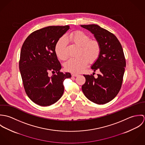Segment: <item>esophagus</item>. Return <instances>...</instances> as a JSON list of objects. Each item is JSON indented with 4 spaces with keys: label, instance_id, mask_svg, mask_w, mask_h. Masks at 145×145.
<instances>
[{
    "label": "esophagus",
    "instance_id": "34e87169",
    "mask_svg": "<svg viewBox=\"0 0 145 145\" xmlns=\"http://www.w3.org/2000/svg\"><path fill=\"white\" fill-rule=\"evenodd\" d=\"M79 75L77 74H75V73H72L71 74V76H74V77H76V76H78Z\"/></svg>",
    "mask_w": 145,
    "mask_h": 145
}]
</instances>
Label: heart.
<instances>
[{"mask_svg": "<svg viewBox=\"0 0 145 145\" xmlns=\"http://www.w3.org/2000/svg\"><path fill=\"white\" fill-rule=\"evenodd\" d=\"M66 40L81 47L80 54L84 55L78 58L69 59L65 63L66 70L74 73L80 72L86 66L88 60L90 62H95L99 57L101 53L99 43L96 40H89V36L82 31H76L66 36L65 39L61 38L57 42L55 52L60 60L67 58Z\"/></svg>", "mask_w": 145, "mask_h": 145, "instance_id": "obj_1", "label": "heart"}]
</instances>
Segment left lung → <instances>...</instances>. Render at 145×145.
I'll list each match as a JSON object with an SVG mask.
<instances>
[{
    "mask_svg": "<svg viewBox=\"0 0 145 145\" xmlns=\"http://www.w3.org/2000/svg\"><path fill=\"white\" fill-rule=\"evenodd\" d=\"M80 26L94 35L101 46L99 57L91 66L100 74L97 78L93 74L84 75L86 82L82 88L83 93L94 103H106L116 97L122 86L126 65L122 47L116 36L98 25Z\"/></svg>",
    "mask_w": 145,
    "mask_h": 145,
    "instance_id": "8db88e82",
    "label": "left lung"
}]
</instances>
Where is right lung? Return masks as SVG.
Segmentation results:
<instances>
[{
    "label": "right lung",
    "mask_w": 145,
    "mask_h": 145,
    "mask_svg": "<svg viewBox=\"0 0 145 145\" xmlns=\"http://www.w3.org/2000/svg\"><path fill=\"white\" fill-rule=\"evenodd\" d=\"M69 29V25L43 28L29 35L22 45L19 67L24 88L29 99L40 106L57 102L63 93L64 80L71 77L70 72H60L55 52L57 42ZM50 71L56 74L49 77Z\"/></svg>",
    "instance_id": "right-lung-1"
}]
</instances>
